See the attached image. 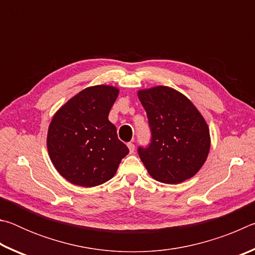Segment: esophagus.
Here are the masks:
<instances>
[{
    "label": "esophagus",
    "mask_w": 255,
    "mask_h": 255,
    "mask_svg": "<svg viewBox=\"0 0 255 255\" xmlns=\"http://www.w3.org/2000/svg\"><path fill=\"white\" fill-rule=\"evenodd\" d=\"M127 146H128V148H129V152H130V153L135 152V145H133L132 143H128Z\"/></svg>",
    "instance_id": "1"
}]
</instances>
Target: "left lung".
<instances>
[{"label": "left lung", "mask_w": 255, "mask_h": 255, "mask_svg": "<svg viewBox=\"0 0 255 255\" xmlns=\"http://www.w3.org/2000/svg\"><path fill=\"white\" fill-rule=\"evenodd\" d=\"M147 114L150 143L138 147L149 175L159 182L178 184L192 178L210 149L209 128L189 99L169 86L138 91Z\"/></svg>", "instance_id": "1"}]
</instances>
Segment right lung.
<instances>
[{
	"label": "right lung",
	"mask_w": 255,
	"mask_h": 255,
	"mask_svg": "<svg viewBox=\"0 0 255 255\" xmlns=\"http://www.w3.org/2000/svg\"><path fill=\"white\" fill-rule=\"evenodd\" d=\"M119 90L94 85L82 90L51 119L47 148L59 174L71 183L91 188L116 174L129 153L108 119Z\"/></svg>",
	"instance_id": "1"
}]
</instances>
